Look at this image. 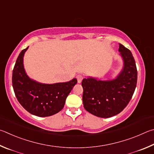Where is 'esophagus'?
Returning <instances> with one entry per match:
<instances>
[{"label":"esophagus","instance_id":"34e87169","mask_svg":"<svg viewBox=\"0 0 154 154\" xmlns=\"http://www.w3.org/2000/svg\"><path fill=\"white\" fill-rule=\"evenodd\" d=\"M76 79L78 80V82L79 83H80L82 82V80L83 79V76L81 75V74H78L76 75Z\"/></svg>","mask_w":154,"mask_h":154}]
</instances>
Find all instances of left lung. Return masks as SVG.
<instances>
[{"instance_id": "left-lung-1", "label": "left lung", "mask_w": 154, "mask_h": 154, "mask_svg": "<svg viewBox=\"0 0 154 154\" xmlns=\"http://www.w3.org/2000/svg\"><path fill=\"white\" fill-rule=\"evenodd\" d=\"M118 51L123 66L114 79L102 80L88 76L82 81L85 109L99 118H110L122 112L137 86V70L133 54L121 44Z\"/></svg>"}]
</instances>
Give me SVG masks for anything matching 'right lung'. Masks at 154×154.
Here are the masks:
<instances>
[{
	"mask_svg": "<svg viewBox=\"0 0 154 154\" xmlns=\"http://www.w3.org/2000/svg\"><path fill=\"white\" fill-rule=\"evenodd\" d=\"M28 47L21 51L13 70L12 83L15 96L23 108L32 115L53 116L63 108L67 97L77 83V79L54 84H45L32 79L23 65L24 54Z\"/></svg>",
	"mask_w": 154,
	"mask_h": 154,
	"instance_id": "1",
	"label": "right lung"
}]
</instances>
